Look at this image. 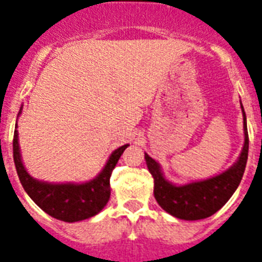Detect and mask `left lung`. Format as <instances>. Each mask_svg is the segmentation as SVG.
Listing matches in <instances>:
<instances>
[{"instance_id": "1", "label": "left lung", "mask_w": 262, "mask_h": 262, "mask_svg": "<svg viewBox=\"0 0 262 262\" xmlns=\"http://www.w3.org/2000/svg\"><path fill=\"white\" fill-rule=\"evenodd\" d=\"M241 108L244 112L243 104ZM244 129L245 143L237 163L229 168L228 171L201 182H193L185 186L171 185L163 178L157 162L147 154L144 155L147 167L154 177V195L159 206L174 217L186 221L204 220L217 213L237 190L245 171L249 151V136L246 128L245 112Z\"/></svg>"}]
</instances>
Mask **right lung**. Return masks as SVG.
I'll use <instances>...</instances> for the list:
<instances>
[{
  "instance_id": "1",
  "label": "right lung",
  "mask_w": 262,
  "mask_h": 262,
  "mask_svg": "<svg viewBox=\"0 0 262 262\" xmlns=\"http://www.w3.org/2000/svg\"><path fill=\"white\" fill-rule=\"evenodd\" d=\"M17 126V124H16ZM128 144L119 147L112 152L103 171L94 181L81 185H52V183L38 182L33 179L24 168L18 148V134L17 129L13 136V159L16 165L19 182L28 195L40 209L49 214L51 217L64 222L83 221L85 218L94 217L105 206L111 194L112 170L115 168L119 158Z\"/></svg>"
}]
</instances>
